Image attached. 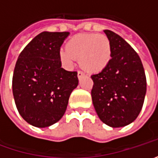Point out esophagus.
<instances>
[{
  "mask_svg": "<svg viewBox=\"0 0 158 158\" xmlns=\"http://www.w3.org/2000/svg\"><path fill=\"white\" fill-rule=\"evenodd\" d=\"M83 76H84V73L83 72H82V71H78L77 72V76H78L79 79H81Z\"/></svg>",
  "mask_w": 158,
  "mask_h": 158,
  "instance_id": "1",
  "label": "esophagus"
}]
</instances>
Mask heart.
<instances>
[{"mask_svg": "<svg viewBox=\"0 0 158 158\" xmlns=\"http://www.w3.org/2000/svg\"><path fill=\"white\" fill-rule=\"evenodd\" d=\"M60 58L67 69H72L79 59L82 69L89 73H98L111 60V42L104 34H77L68 41L66 48L60 50Z\"/></svg>", "mask_w": 158, "mask_h": 158, "instance_id": "obj_1", "label": "heart"}]
</instances>
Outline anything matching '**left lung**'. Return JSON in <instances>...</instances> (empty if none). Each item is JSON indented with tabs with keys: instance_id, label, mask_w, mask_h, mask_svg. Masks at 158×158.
Instances as JSON below:
<instances>
[{
	"instance_id": "1",
	"label": "left lung",
	"mask_w": 158,
	"mask_h": 158,
	"mask_svg": "<svg viewBox=\"0 0 158 158\" xmlns=\"http://www.w3.org/2000/svg\"><path fill=\"white\" fill-rule=\"evenodd\" d=\"M104 31L111 42L112 58L105 69L91 76V98L101 120L120 127L132 123L143 108L146 76L141 59L130 45L112 31Z\"/></svg>"
}]
</instances>
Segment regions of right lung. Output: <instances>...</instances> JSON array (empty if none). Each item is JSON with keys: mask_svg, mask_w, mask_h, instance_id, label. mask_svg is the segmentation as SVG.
Here are the masks:
<instances>
[{"mask_svg": "<svg viewBox=\"0 0 158 158\" xmlns=\"http://www.w3.org/2000/svg\"><path fill=\"white\" fill-rule=\"evenodd\" d=\"M69 32L43 31L23 48L15 63L12 89L23 118L46 127L62 118L71 92L78 85L76 71L61 68L60 46Z\"/></svg>", "mask_w": 158, "mask_h": 158, "instance_id": "right-lung-1", "label": "right lung"}]
</instances>
